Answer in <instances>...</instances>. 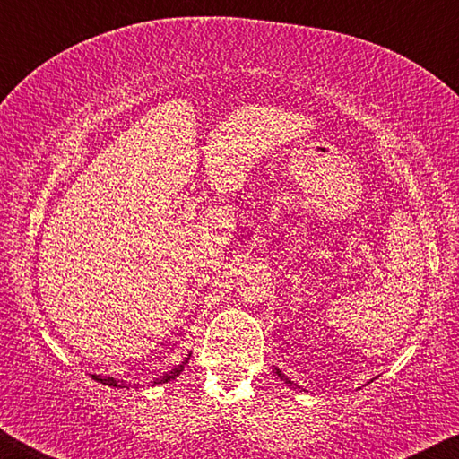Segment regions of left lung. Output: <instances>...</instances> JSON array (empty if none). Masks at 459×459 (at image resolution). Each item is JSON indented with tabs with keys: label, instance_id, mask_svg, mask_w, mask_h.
<instances>
[{
	"label": "left lung",
	"instance_id": "obj_1",
	"mask_svg": "<svg viewBox=\"0 0 459 459\" xmlns=\"http://www.w3.org/2000/svg\"><path fill=\"white\" fill-rule=\"evenodd\" d=\"M275 372H277V375H279V377H281V378H283V380H285V383H287V385H293V383H291V380H290V378H285V377H283V375H281V370H279V368H275Z\"/></svg>",
	"mask_w": 459,
	"mask_h": 459
}]
</instances>
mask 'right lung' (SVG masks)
<instances>
[{"instance_id":"add662e5","label":"right lung","mask_w":459,"mask_h":459,"mask_svg":"<svg viewBox=\"0 0 459 459\" xmlns=\"http://www.w3.org/2000/svg\"><path fill=\"white\" fill-rule=\"evenodd\" d=\"M188 362V359H186L182 364H178V367L174 368V370H169L168 375H164V377H160L158 380H155L153 385H161V383H168V380H172V378H176L178 375H180V372L184 370V364ZM92 378L97 380V383H103V385H108V386H119V388H123V383H119V380H115L113 377H99V375H92ZM137 386V385H135Z\"/></svg>"}]
</instances>
